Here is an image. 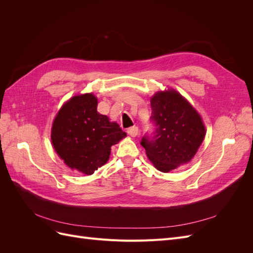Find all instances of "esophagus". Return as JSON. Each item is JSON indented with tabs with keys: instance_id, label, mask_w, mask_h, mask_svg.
<instances>
[{
	"instance_id": "34e87169",
	"label": "esophagus",
	"mask_w": 253,
	"mask_h": 253,
	"mask_svg": "<svg viewBox=\"0 0 253 253\" xmlns=\"http://www.w3.org/2000/svg\"><path fill=\"white\" fill-rule=\"evenodd\" d=\"M126 132H127V134H128L129 136L135 137V136L138 135V127H137L136 126H131V127H128V128L126 129Z\"/></svg>"
}]
</instances>
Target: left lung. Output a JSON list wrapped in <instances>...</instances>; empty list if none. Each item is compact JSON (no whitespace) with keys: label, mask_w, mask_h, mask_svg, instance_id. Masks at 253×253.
Listing matches in <instances>:
<instances>
[{"label":"left lung","mask_w":253,"mask_h":253,"mask_svg":"<svg viewBox=\"0 0 253 253\" xmlns=\"http://www.w3.org/2000/svg\"><path fill=\"white\" fill-rule=\"evenodd\" d=\"M151 109L154 132L140 142L148 158L162 172L190 163L206 135L201 115L175 89L157 91Z\"/></svg>","instance_id":"8db88e82"}]
</instances>
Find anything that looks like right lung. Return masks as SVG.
Segmentation results:
<instances>
[{
    "label": "right lung",
    "mask_w": 253,
    "mask_h": 253,
    "mask_svg": "<svg viewBox=\"0 0 253 253\" xmlns=\"http://www.w3.org/2000/svg\"><path fill=\"white\" fill-rule=\"evenodd\" d=\"M97 105L93 94L74 96L60 109L51 127L59 157L72 170L86 175L106 164L112 145L126 136L118 124L97 112Z\"/></svg>",
    "instance_id": "add662e5"
}]
</instances>
